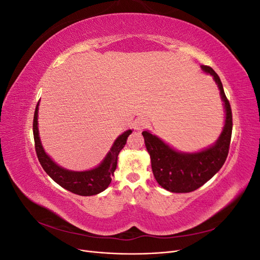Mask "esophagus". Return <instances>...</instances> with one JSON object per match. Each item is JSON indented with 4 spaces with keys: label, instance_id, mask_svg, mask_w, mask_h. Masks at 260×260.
Returning a JSON list of instances; mask_svg holds the SVG:
<instances>
[{
    "label": "esophagus",
    "instance_id": "esophagus-1",
    "mask_svg": "<svg viewBox=\"0 0 260 260\" xmlns=\"http://www.w3.org/2000/svg\"><path fill=\"white\" fill-rule=\"evenodd\" d=\"M147 124H148V120L146 118H139V119L135 121V128L136 130L141 131L142 129H144Z\"/></svg>",
    "mask_w": 260,
    "mask_h": 260
}]
</instances>
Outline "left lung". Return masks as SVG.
I'll return each instance as SVG.
<instances>
[{"instance_id":"obj_1","label":"left lung","mask_w":260,"mask_h":260,"mask_svg":"<svg viewBox=\"0 0 260 260\" xmlns=\"http://www.w3.org/2000/svg\"><path fill=\"white\" fill-rule=\"evenodd\" d=\"M201 68L215 80L224 106V125L216 142L202 151L184 153L171 147L148 130L142 132L146 149L151 157L154 177L158 184L169 192L188 193L201 187L223 166L229 153L232 133L230 103L215 70L204 65Z\"/></svg>"}]
</instances>
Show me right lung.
Returning a JSON list of instances; mask_svg holds the SVG:
<instances>
[{"label": "right lung", "instance_id": "add662e5", "mask_svg": "<svg viewBox=\"0 0 260 260\" xmlns=\"http://www.w3.org/2000/svg\"><path fill=\"white\" fill-rule=\"evenodd\" d=\"M39 104H40V102L36 107L34 117V138L38 159L44 171L61 187L78 195L91 196L106 190L112 182V177L117 168L118 154L127 143V139L132 133V130L124 131L122 135L115 140L109 152L96 167L84 171L69 170L57 165L44 151L40 136H39Z\"/></svg>", "mask_w": 260, "mask_h": 260}]
</instances>
